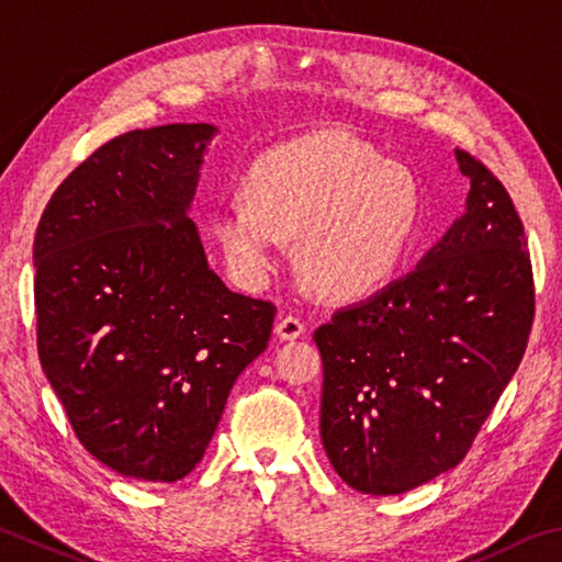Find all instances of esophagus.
Masks as SVG:
<instances>
[{
  "label": "esophagus",
  "instance_id": "34e87169",
  "mask_svg": "<svg viewBox=\"0 0 562 562\" xmlns=\"http://www.w3.org/2000/svg\"><path fill=\"white\" fill-rule=\"evenodd\" d=\"M274 334H278V339L282 341H294L300 339L304 334V322L297 319V316H280L278 324H274Z\"/></svg>",
  "mask_w": 562,
  "mask_h": 562
}]
</instances>
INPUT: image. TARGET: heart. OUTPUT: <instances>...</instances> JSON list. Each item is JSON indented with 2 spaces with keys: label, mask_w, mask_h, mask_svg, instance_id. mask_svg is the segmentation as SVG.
<instances>
[{
  "label": "heart",
  "mask_w": 562,
  "mask_h": 562,
  "mask_svg": "<svg viewBox=\"0 0 562 562\" xmlns=\"http://www.w3.org/2000/svg\"><path fill=\"white\" fill-rule=\"evenodd\" d=\"M243 193L213 211V238L246 288H262L282 238L316 290L359 297L393 274L420 216L411 167L349 132H316L252 161Z\"/></svg>",
  "instance_id": "1"
}]
</instances>
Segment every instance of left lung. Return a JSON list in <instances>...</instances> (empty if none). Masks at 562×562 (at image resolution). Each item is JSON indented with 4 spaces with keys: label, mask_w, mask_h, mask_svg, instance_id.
<instances>
[{
    "label": "left lung",
    "mask_w": 562,
    "mask_h": 562,
    "mask_svg": "<svg viewBox=\"0 0 562 562\" xmlns=\"http://www.w3.org/2000/svg\"><path fill=\"white\" fill-rule=\"evenodd\" d=\"M464 213L413 272L314 331L322 442L361 494H405L450 472L524 359L533 270L514 201L454 149Z\"/></svg>",
    "instance_id": "8db88e82"
}]
</instances>
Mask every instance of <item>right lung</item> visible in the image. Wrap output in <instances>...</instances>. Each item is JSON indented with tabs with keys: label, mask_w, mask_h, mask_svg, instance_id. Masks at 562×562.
<instances>
[{
	"label": "right lung",
	"mask_w": 562,
	"mask_h": 562,
	"mask_svg": "<svg viewBox=\"0 0 562 562\" xmlns=\"http://www.w3.org/2000/svg\"><path fill=\"white\" fill-rule=\"evenodd\" d=\"M209 122L110 139L50 196L34 238L38 359L80 445L142 482L201 462L274 307L211 270L189 209Z\"/></svg>",
	"instance_id": "obj_1"
}]
</instances>
